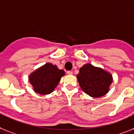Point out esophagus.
<instances>
[{
    "label": "esophagus",
    "mask_w": 134,
    "mask_h": 134,
    "mask_svg": "<svg viewBox=\"0 0 134 134\" xmlns=\"http://www.w3.org/2000/svg\"><path fill=\"white\" fill-rule=\"evenodd\" d=\"M67 74H68V75H72V71H68V72H67Z\"/></svg>",
    "instance_id": "obj_1"
}]
</instances>
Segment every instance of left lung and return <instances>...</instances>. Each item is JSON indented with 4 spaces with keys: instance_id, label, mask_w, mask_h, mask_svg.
I'll use <instances>...</instances> for the list:
<instances>
[{
    "instance_id": "8db88e82",
    "label": "left lung",
    "mask_w": 134,
    "mask_h": 134,
    "mask_svg": "<svg viewBox=\"0 0 134 134\" xmlns=\"http://www.w3.org/2000/svg\"><path fill=\"white\" fill-rule=\"evenodd\" d=\"M77 78L81 88L93 98H99L109 91L113 77L109 72L90 63L80 68Z\"/></svg>"
}]
</instances>
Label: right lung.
<instances>
[{"mask_svg":"<svg viewBox=\"0 0 134 134\" xmlns=\"http://www.w3.org/2000/svg\"><path fill=\"white\" fill-rule=\"evenodd\" d=\"M64 75V70L48 62L30 74L29 81L36 93L45 95L53 91Z\"/></svg>","mask_w":134,"mask_h":134,"instance_id":"1","label":"right lung"}]
</instances>
